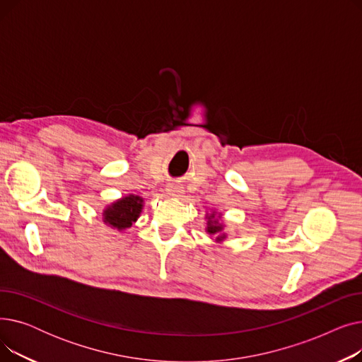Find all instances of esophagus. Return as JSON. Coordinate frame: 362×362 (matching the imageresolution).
<instances>
[{
	"label": "esophagus",
	"instance_id": "34e87169",
	"mask_svg": "<svg viewBox=\"0 0 362 362\" xmlns=\"http://www.w3.org/2000/svg\"><path fill=\"white\" fill-rule=\"evenodd\" d=\"M168 194L170 195H180V194H183V189H182V186H177V185H171V186H168Z\"/></svg>",
	"mask_w": 362,
	"mask_h": 362
}]
</instances>
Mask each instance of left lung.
I'll list each match as a JSON object with an SVG mask.
<instances>
[{"label":"left lung","instance_id":"obj_1","mask_svg":"<svg viewBox=\"0 0 362 362\" xmlns=\"http://www.w3.org/2000/svg\"><path fill=\"white\" fill-rule=\"evenodd\" d=\"M206 230H208V233H213V235H214V233H217V232L221 230V226L217 224V221H214V223H213V221H208V229H206ZM223 238H224V236H218L217 239L220 240V239H223Z\"/></svg>","mask_w":362,"mask_h":362}]
</instances>
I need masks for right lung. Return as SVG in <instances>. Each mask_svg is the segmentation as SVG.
<instances>
[{
  "mask_svg": "<svg viewBox=\"0 0 362 362\" xmlns=\"http://www.w3.org/2000/svg\"><path fill=\"white\" fill-rule=\"evenodd\" d=\"M141 210L142 198L129 195L108 206L104 211V220L112 227H116V229L123 230L126 227H130L132 223L139 217Z\"/></svg>",
  "mask_w": 362,
  "mask_h": 362,
  "instance_id": "obj_1",
  "label": "right lung"
}]
</instances>
